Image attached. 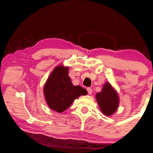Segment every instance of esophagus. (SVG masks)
Segmentation results:
<instances>
[{
  "instance_id": "34e87169",
  "label": "esophagus",
  "mask_w": 153,
  "mask_h": 153,
  "mask_svg": "<svg viewBox=\"0 0 153 153\" xmlns=\"http://www.w3.org/2000/svg\"><path fill=\"white\" fill-rule=\"evenodd\" d=\"M87 91H88V94H92V89H91V88H87Z\"/></svg>"
}]
</instances>
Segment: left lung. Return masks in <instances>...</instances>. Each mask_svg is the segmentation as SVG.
Returning a JSON list of instances; mask_svg holds the SVG:
<instances>
[{"label": "left lung", "mask_w": 153, "mask_h": 153, "mask_svg": "<svg viewBox=\"0 0 153 153\" xmlns=\"http://www.w3.org/2000/svg\"><path fill=\"white\" fill-rule=\"evenodd\" d=\"M95 97L101 111L105 116H111L118 109L119 94L109 82L103 84L101 91L97 93Z\"/></svg>", "instance_id": "left-lung-1"}]
</instances>
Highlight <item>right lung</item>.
<instances>
[{"label":"right lung","instance_id":"1","mask_svg":"<svg viewBox=\"0 0 153 153\" xmlns=\"http://www.w3.org/2000/svg\"><path fill=\"white\" fill-rule=\"evenodd\" d=\"M69 68L58 65L51 72L43 87V94L48 107L59 113L68 109L75 99L86 95L87 90L72 84Z\"/></svg>","mask_w":153,"mask_h":153}]
</instances>
